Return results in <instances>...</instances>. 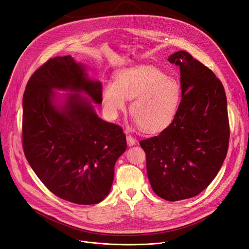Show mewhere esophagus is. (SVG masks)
<instances>
[{"label": "esophagus", "mask_w": 249, "mask_h": 249, "mask_svg": "<svg viewBox=\"0 0 249 249\" xmlns=\"http://www.w3.org/2000/svg\"><path fill=\"white\" fill-rule=\"evenodd\" d=\"M127 144L128 146H133L136 144V139L132 135H127Z\"/></svg>", "instance_id": "obj_1"}]
</instances>
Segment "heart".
Segmentation results:
<instances>
[{
	"mask_svg": "<svg viewBox=\"0 0 249 249\" xmlns=\"http://www.w3.org/2000/svg\"><path fill=\"white\" fill-rule=\"evenodd\" d=\"M131 100L134 123L146 132H158L174 120L181 101V86L175 78L155 67L123 68L116 73L115 82L104 85L103 105L107 115L117 118Z\"/></svg>",
	"mask_w": 249,
	"mask_h": 249,
	"instance_id": "obj_1",
	"label": "heart"
}]
</instances>
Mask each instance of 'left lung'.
<instances>
[{"instance_id": "8db88e82", "label": "left lung", "mask_w": 249, "mask_h": 249, "mask_svg": "<svg viewBox=\"0 0 249 249\" xmlns=\"http://www.w3.org/2000/svg\"><path fill=\"white\" fill-rule=\"evenodd\" d=\"M168 61L180 68L182 100L172 123L140 142L150 186L158 196L178 201L196 196L217 176L229 144L227 99L221 81L189 53Z\"/></svg>"}]
</instances>
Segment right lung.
<instances>
[{"label": "right lung", "instance_id": "add662e5", "mask_svg": "<svg viewBox=\"0 0 249 249\" xmlns=\"http://www.w3.org/2000/svg\"><path fill=\"white\" fill-rule=\"evenodd\" d=\"M102 89L84 64L65 56L37 69L23 95L28 163L51 192L76 204L99 203L107 196L115 164L127 147L122 128L95 112Z\"/></svg>", "mask_w": 249, "mask_h": 249}]
</instances>
